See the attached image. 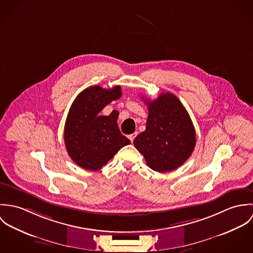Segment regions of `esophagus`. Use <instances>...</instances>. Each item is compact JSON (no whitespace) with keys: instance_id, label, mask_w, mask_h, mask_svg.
<instances>
[{"instance_id":"34e87169","label":"esophagus","mask_w":253,"mask_h":253,"mask_svg":"<svg viewBox=\"0 0 253 253\" xmlns=\"http://www.w3.org/2000/svg\"><path fill=\"white\" fill-rule=\"evenodd\" d=\"M135 136H136V133H132V134H130V135H128V138H129V140L131 141V142H133V140H134V138H135Z\"/></svg>"}]
</instances>
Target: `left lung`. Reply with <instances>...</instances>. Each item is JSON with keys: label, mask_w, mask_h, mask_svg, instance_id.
Here are the masks:
<instances>
[{"label": "left lung", "mask_w": 253, "mask_h": 253, "mask_svg": "<svg viewBox=\"0 0 253 253\" xmlns=\"http://www.w3.org/2000/svg\"><path fill=\"white\" fill-rule=\"evenodd\" d=\"M146 129L133 144L144 156L146 164L158 172H168L179 168L192 155L196 146V130L180 100L166 92L147 101Z\"/></svg>", "instance_id": "1"}]
</instances>
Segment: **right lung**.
<instances>
[{"mask_svg":"<svg viewBox=\"0 0 253 253\" xmlns=\"http://www.w3.org/2000/svg\"><path fill=\"white\" fill-rule=\"evenodd\" d=\"M121 96L120 85L109 89L93 85L74 100L65 123L64 141L70 158L79 167L98 170L120 149L130 144L119 129L118 111L100 115L102 109Z\"/></svg>","mask_w":253,"mask_h":253,"instance_id":"add662e5","label":"right lung"}]
</instances>
